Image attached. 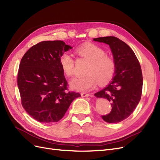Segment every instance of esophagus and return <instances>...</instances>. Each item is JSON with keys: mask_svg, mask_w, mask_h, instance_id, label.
Instances as JSON below:
<instances>
[{"mask_svg": "<svg viewBox=\"0 0 160 160\" xmlns=\"http://www.w3.org/2000/svg\"><path fill=\"white\" fill-rule=\"evenodd\" d=\"M81 96L82 97H88V96H89V93H81Z\"/></svg>", "mask_w": 160, "mask_h": 160, "instance_id": "obj_1", "label": "esophagus"}]
</instances>
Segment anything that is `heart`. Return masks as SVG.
Instances as JSON below:
<instances>
[{
  "label": "heart",
  "mask_w": 160,
  "mask_h": 160,
  "mask_svg": "<svg viewBox=\"0 0 160 160\" xmlns=\"http://www.w3.org/2000/svg\"><path fill=\"white\" fill-rule=\"evenodd\" d=\"M75 52L77 55L89 61L90 64L86 71L88 75L71 80L70 85L72 89L88 91L93 89L99 81L100 84H105L112 79L115 71V61L105 55L103 49L92 43H86L77 48ZM59 62L66 76L73 75L75 60L69 53L62 54Z\"/></svg>",
  "instance_id": "1"
}]
</instances>
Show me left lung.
Listing matches in <instances>:
<instances>
[{"mask_svg":"<svg viewBox=\"0 0 160 160\" xmlns=\"http://www.w3.org/2000/svg\"><path fill=\"white\" fill-rule=\"evenodd\" d=\"M109 45L115 63V75L110 83L95 93L111 102L109 114L102 116L108 123H119L133 113L141 99L143 77L141 66L133 50L125 42L113 36L93 38Z\"/></svg>","mask_w":160,"mask_h":160,"instance_id":"8db88e82","label":"left lung"}]
</instances>
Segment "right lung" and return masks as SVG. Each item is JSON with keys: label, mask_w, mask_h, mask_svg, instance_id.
I'll use <instances>...</instances> for the list:
<instances>
[{"label": "right lung", "mask_w": 160, "mask_h": 160, "mask_svg": "<svg viewBox=\"0 0 160 160\" xmlns=\"http://www.w3.org/2000/svg\"><path fill=\"white\" fill-rule=\"evenodd\" d=\"M72 47L62 41H42L32 46L19 65L17 84L22 107L41 123L61 119L72 101L81 97L69 91L61 67L62 54Z\"/></svg>", "instance_id": "obj_1"}]
</instances>
